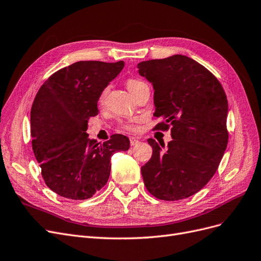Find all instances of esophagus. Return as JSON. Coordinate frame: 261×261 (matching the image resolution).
<instances>
[{
    "mask_svg": "<svg viewBox=\"0 0 261 261\" xmlns=\"http://www.w3.org/2000/svg\"><path fill=\"white\" fill-rule=\"evenodd\" d=\"M137 144H139V140H138V139H136V138H130V145H131V146L137 145Z\"/></svg>",
    "mask_w": 261,
    "mask_h": 261,
    "instance_id": "34e87169",
    "label": "esophagus"
}]
</instances>
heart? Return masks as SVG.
<instances>
[{
    "label": "heart",
    "instance_id": "1",
    "mask_svg": "<svg viewBox=\"0 0 261 261\" xmlns=\"http://www.w3.org/2000/svg\"><path fill=\"white\" fill-rule=\"evenodd\" d=\"M144 85H146V84L140 80H136V79H129V80H127V82H125V86H127L128 90L132 93V95L136 94L140 90L141 87H143ZM108 93H109V87H105L99 95V103L100 104L104 103L106 96H108ZM139 122H140V119H133L130 121H120L119 128L123 131H127V132H137L139 130Z\"/></svg>",
    "mask_w": 261,
    "mask_h": 261
}]
</instances>
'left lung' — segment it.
Wrapping results in <instances>:
<instances>
[{
  "mask_svg": "<svg viewBox=\"0 0 261 261\" xmlns=\"http://www.w3.org/2000/svg\"><path fill=\"white\" fill-rule=\"evenodd\" d=\"M152 84L155 130L171 128L172 141L148 139L150 160L142 168L144 185L159 200L177 201L197 194L214 176L228 144V101L223 86L206 67L175 55L138 64Z\"/></svg>",
  "mask_w": 261,
  "mask_h": 261,
  "instance_id": "left-lung-1",
  "label": "left lung"
}]
</instances>
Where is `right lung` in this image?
I'll return each instance as SVG.
<instances>
[{"instance_id":"add662e5","label":"right lung","mask_w":261,"mask_h":261,"mask_svg":"<svg viewBox=\"0 0 261 261\" xmlns=\"http://www.w3.org/2000/svg\"><path fill=\"white\" fill-rule=\"evenodd\" d=\"M123 65L79 61L55 72L38 89L31 109L32 148L45 184L57 195L91 198L109 180L113 153L129 149L122 134L100 144L86 133L99 113L101 91Z\"/></svg>"}]
</instances>
